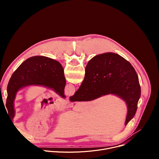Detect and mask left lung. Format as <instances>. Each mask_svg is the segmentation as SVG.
<instances>
[{"instance_id":"obj_1","label":"left lung","mask_w":159,"mask_h":159,"mask_svg":"<svg viewBox=\"0 0 159 159\" xmlns=\"http://www.w3.org/2000/svg\"><path fill=\"white\" fill-rule=\"evenodd\" d=\"M65 84L63 66L58 61L43 56L28 58L12 74L7 85L6 107L10 119L12 120L15 116L14 102L20 89L32 85H41L53 89L65 98Z\"/></svg>"}]
</instances>
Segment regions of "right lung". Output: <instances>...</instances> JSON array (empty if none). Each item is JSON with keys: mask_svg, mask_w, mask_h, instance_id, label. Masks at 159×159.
Instances as JSON below:
<instances>
[{"mask_svg": "<svg viewBox=\"0 0 159 159\" xmlns=\"http://www.w3.org/2000/svg\"><path fill=\"white\" fill-rule=\"evenodd\" d=\"M84 79L70 101H89L114 94L124 100L128 112L125 125L134 117L141 96L139 77L131 63L118 54L94 57L86 65Z\"/></svg>", "mask_w": 159, "mask_h": 159, "instance_id": "obj_1", "label": "right lung"}]
</instances>
